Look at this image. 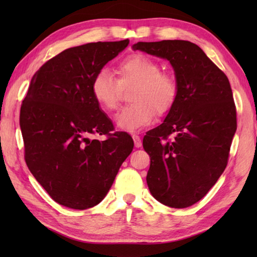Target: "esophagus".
I'll list each match as a JSON object with an SVG mask.
<instances>
[{
    "instance_id": "obj_1",
    "label": "esophagus",
    "mask_w": 257,
    "mask_h": 257,
    "mask_svg": "<svg viewBox=\"0 0 257 257\" xmlns=\"http://www.w3.org/2000/svg\"><path fill=\"white\" fill-rule=\"evenodd\" d=\"M133 139L135 141V147H136V148H140V147L143 146V143H141V139H140V137H139L138 135L134 134L133 135Z\"/></svg>"
}]
</instances>
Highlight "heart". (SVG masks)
Returning a JSON list of instances; mask_svg holds the SVG:
<instances>
[{"label":"heart","instance_id":"b5f03b06","mask_svg":"<svg viewBox=\"0 0 257 257\" xmlns=\"http://www.w3.org/2000/svg\"><path fill=\"white\" fill-rule=\"evenodd\" d=\"M160 64L144 54H133L116 67L118 79L106 69L96 73L91 80V94L106 110H116L121 88L134 85L129 100L133 103L120 110L114 121L120 129L136 132L148 125L155 114L167 113L177 100L179 87L171 74L161 72Z\"/></svg>","mask_w":257,"mask_h":257}]
</instances>
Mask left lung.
Masks as SVG:
<instances>
[{
    "label": "left lung",
    "instance_id": "8db88e82",
    "mask_svg": "<svg viewBox=\"0 0 257 257\" xmlns=\"http://www.w3.org/2000/svg\"><path fill=\"white\" fill-rule=\"evenodd\" d=\"M133 48L168 59L176 72L177 100L165 121L146 134L143 146L150 157L151 194L183 209L203 198L226 168L237 127L230 81L191 42H138Z\"/></svg>",
    "mask_w": 257,
    "mask_h": 257
}]
</instances>
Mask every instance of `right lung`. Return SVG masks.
Wrapping results in <instances>:
<instances>
[{"label": "right lung", "mask_w": 257, "mask_h": 257, "mask_svg": "<svg viewBox=\"0 0 257 257\" xmlns=\"http://www.w3.org/2000/svg\"><path fill=\"white\" fill-rule=\"evenodd\" d=\"M129 44L88 43L68 48L33 76L21 106L24 159L51 198L85 210L107 195L134 140L113 124L91 94L96 73ZM106 135L105 141L90 140Z\"/></svg>", "instance_id": "right-lung-1"}]
</instances>
